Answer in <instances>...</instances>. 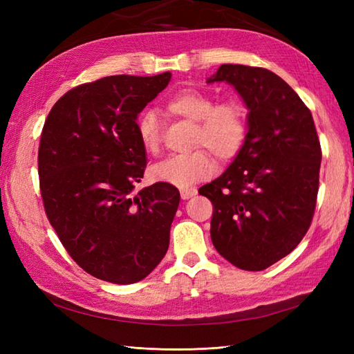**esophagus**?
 <instances>
[{
	"label": "esophagus",
	"mask_w": 354,
	"mask_h": 354,
	"mask_svg": "<svg viewBox=\"0 0 354 354\" xmlns=\"http://www.w3.org/2000/svg\"><path fill=\"white\" fill-rule=\"evenodd\" d=\"M196 193H198L196 189H183L181 190V198L183 199H190L193 196H196Z\"/></svg>",
	"instance_id": "obj_1"
}]
</instances>
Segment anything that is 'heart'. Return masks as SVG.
<instances>
[{
  "label": "heart",
  "mask_w": 354,
  "mask_h": 354,
  "mask_svg": "<svg viewBox=\"0 0 354 354\" xmlns=\"http://www.w3.org/2000/svg\"><path fill=\"white\" fill-rule=\"evenodd\" d=\"M167 109L198 123L194 146H204L217 160L230 161L234 158L248 132L245 109L237 102L217 103L214 97L199 89H184L167 102ZM137 135L147 152L156 153L161 146V126L153 109H145L137 118ZM205 149L190 153L173 155L156 162L150 169L153 181L189 187L204 181L214 173V161Z\"/></svg>",
  "instance_id": "1"
}]
</instances>
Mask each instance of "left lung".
Masks as SVG:
<instances>
[{
	"mask_svg": "<svg viewBox=\"0 0 354 354\" xmlns=\"http://www.w3.org/2000/svg\"><path fill=\"white\" fill-rule=\"evenodd\" d=\"M246 103L248 133L222 176L199 189L213 204V245L245 270H263L295 250L309 230L319 189L321 145L310 109L275 73L223 64Z\"/></svg>",
	"mask_w": 354,
	"mask_h": 354,
	"instance_id": "obj_1",
	"label": "left lung"
}]
</instances>
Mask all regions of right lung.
<instances>
[{"label":"right lung","instance_id":"right-lung-1","mask_svg":"<svg viewBox=\"0 0 354 354\" xmlns=\"http://www.w3.org/2000/svg\"><path fill=\"white\" fill-rule=\"evenodd\" d=\"M171 74L108 76L70 89L45 120L37 173L45 214L77 265L103 281L137 283L169 250L175 185L133 194L146 149L137 117Z\"/></svg>","mask_w":354,"mask_h":354}]
</instances>
